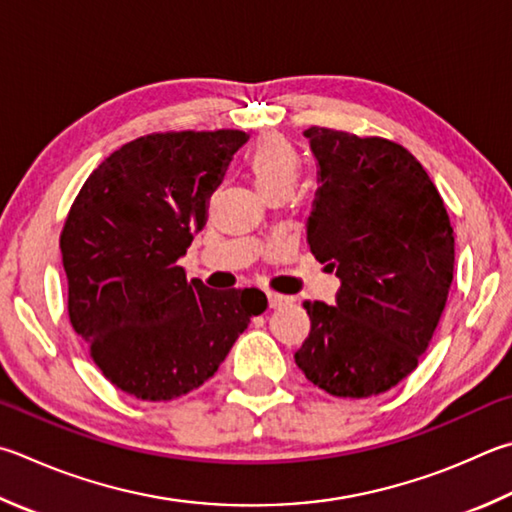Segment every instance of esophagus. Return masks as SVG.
Masks as SVG:
<instances>
[{
	"label": "esophagus",
	"instance_id": "1",
	"mask_svg": "<svg viewBox=\"0 0 512 512\" xmlns=\"http://www.w3.org/2000/svg\"><path fill=\"white\" fill-rule=\"evenodd\" d=\"M266 297H268V306H271V309H280V306L291 302L286 295H280V293H275V291H268Z\"/></svg>",
	"mask_w": 512,
	"mask_h": 512
}]
</instances>
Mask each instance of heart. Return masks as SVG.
I'll return each mask as SVG.
<instances>
[{
	"mask_svg": "<svg viewBox=\"0 0 512 512\" xmlns=\"http://www.w3.org/2000/svg\"><path fill=\"white\" fill-rule=\"evenodd\" d=\"M244 163L264 197L277 190H293L302 170L300 154L293 143L280 134H266L255 141L246 152Z\"/></svg>",
	"mask_w": 512,
	"mask_h": 512,
	"instance_id": "b5f03b06",
	"label": "heart"
}]
</instances>
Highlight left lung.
Segmentation results:
<instances>
[{
	"mask_svg": "<svg viewBox=\"0 0 512 512\" xmlns=\"http://www.w3.org/2000/svg\"><path fill=\"white\" fill-rule=\"evenodd\" d=\"M304 136L320 167L306 239L340 291L336 306L304 302L311 331L295 365L331 396L383 394L416 369L448 302V210L403 145L327 127Z\"/></svg>",
	"mask_w": 512,
	"mask_h": 512,
	"instance_id": "left-lung-1",
	"label": "left lung"
}]
</instances>
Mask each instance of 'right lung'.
I'll list each match as a JSON object with an SVG mask.
<instances>
[{"label":"right lung","instance_id":"right-lung-1","mask_svg":"<svg viewBox=\"0 0 512 512\" xmlns=\"http://www.w3.org/2000/svg\"><path fill=\"white\" fill-rule=\"evenodd\" d=\"M244 143L239 129L141 136L109 154L73 201L60 235L71 327L129 396L172 401L197 389L266 311L259 288L215 291L179 266Z\"/></svg>","mask_w":512,"mask_h":512}]
</instances>
